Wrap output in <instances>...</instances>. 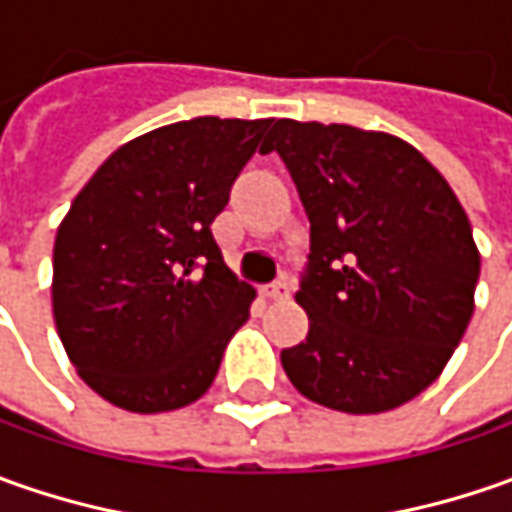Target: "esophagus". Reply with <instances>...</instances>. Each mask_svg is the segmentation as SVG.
<instances>
[{"mask_svg":"<svg viewBox=\"0 0 512 512\" xmlns=\"http://www.w3.org/2000/svg\"><path fill=\"white\" fill-rule=\"evenodd\" d=\"M265 296L267 299H287L290 296V285H287L285 279H276V282H270V285L265 287Z\"/></svg>","mask_w":512,"mask_h":512,"instance_id":"1","label":"esophagus"}]
</instances>
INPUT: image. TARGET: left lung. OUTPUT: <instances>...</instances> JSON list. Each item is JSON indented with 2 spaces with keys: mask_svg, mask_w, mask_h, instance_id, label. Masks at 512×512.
<instances>
[{
  "mask_svg": "<svg viewBox=\"0 0 512 512\" xmlns=\"http://www.w3.org/2000/svg\"><path fill=\"white\" fill-rule=\"evenodd\" d=\"M262 150L282 156L310 219L296 293L310 330L282 350L287 379L342 413L410 402L473 316L482 259L456 193L390 133L279 119Z\"/></svg>",
  "mask_w": 512,
  "mask_h": 512,
  "instance_id": "8db88e82",
  "label": "left lung"
}]
</instances>
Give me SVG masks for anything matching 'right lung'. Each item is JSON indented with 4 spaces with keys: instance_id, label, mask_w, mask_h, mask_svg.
I'll use <instances>...</instances> for the list:
<instances>
[{
    "instance_id": "1",
    "label": "right lung",
    "mask_w": 512,
    "mask_h": 512,
    "mask_svg": "<svg viewBox=\"0 0 512 512\" xmlns=\"http://www.w3.org/2000/svg\"><path fill=\"white\" fill-rule=\"evenodd\" d=\"M273 119L199 116L110 153L53 245V319L76 373L130 413H165L213 384L256 290L213 219Z\"/></svg>"
}]
</instances>
